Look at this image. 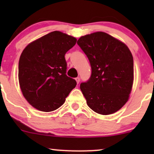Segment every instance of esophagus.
Listing matches in <instances>:
<instances>
[{"instance_id":"34e87169","label":"esophagus","mask_w":154,"mask_h":154,"mask_svg":"<svg viewBox=\"0 0 154 154\" xmlns=\"http://www.w3.org/2000/svg\"><path fill=\"white\" fill-rule=\"evenodd\" d=\"M75 80L77 81V84H79V81H80V79H79V77H76V78H75Z\"/></svg>"}]
</instances>
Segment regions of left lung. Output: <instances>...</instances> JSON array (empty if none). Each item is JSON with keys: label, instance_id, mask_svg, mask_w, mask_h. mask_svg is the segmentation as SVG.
<instances>
[{"label": "left lung", "instance_id": "obj_1", "mask_svg": "<svg viewBox=\"0 0 154 154\" xmlns=\"http://www.w3.org/2000/svg\"><path fill=\"white\" fill-rule=\"evenodd\" d=\"M77 44L89 59L91 76L80 90L93 111L109 115L129 99L133 84V57L128 47L103 32L81 37Z\"/></svg>", "mask_w": 154, "mask_h": 154}]
</instances>
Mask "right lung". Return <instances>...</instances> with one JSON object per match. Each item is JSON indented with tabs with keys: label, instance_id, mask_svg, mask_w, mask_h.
<instances>
[{
	"label": "right lung",
	"instance_id": "obj_1",
	"mask_svg": "<svg viewBox=\"0 0 154 154\" xmlns=\"http://www.w3.org/2000/svg\"><path fill=\"white\" fill-rule=\"evenodd\" d=\"M77 39L59 31L32 42L21 54L19 82L26 100L38 110L49 112L62 106L75 88L66 73L65 54Z\"/></svg>",
	"mask_w": 154,
	"mask_h": 154
}]
</instances>
